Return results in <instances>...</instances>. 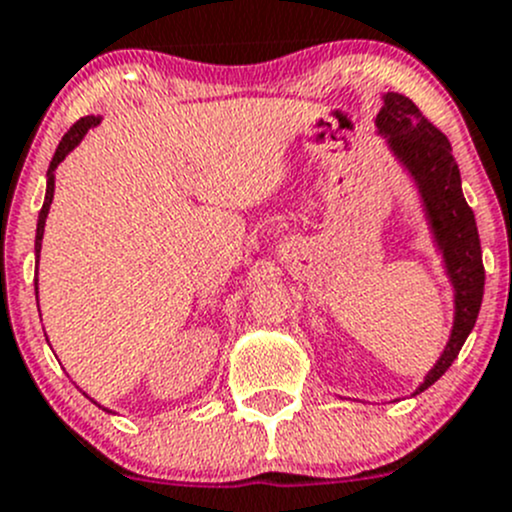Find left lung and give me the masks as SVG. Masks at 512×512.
Wrapping results in <instances>:
<instances>
[{"label": "left lung", "mask_w": 512, "mask_h": 512, "mask_svg": "<svg viewBox=\"0 0 512 512\" xmlns=\"http://www.w3.org/2000/svg\"><path fill=\"white\" fill-rule=\"evenodd\" d=\"M375 127L377 135L388 140L395 160L405 167L418 187L425 220L433 232L435 247L443 255L445 275L453 285V330L438 362L415 388L413 395H420L445 375L475 327L485 287L483 252L475 215L463 197L460 170L448 137L433 122H428V117H423L413 99L398 92L382 94V109L375 117Z\"/></svg>", "instance_id": "1"}]
</instances>
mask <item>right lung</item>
Listing matches in <instances>:
<instances>
[{"label":"right lung","mask_w":512,"mask_h":512,"mask_svg":"<svg viewBox=\"0 0 512 512\" xmlns=\"http://www.w3.org/2000/svg\"><path fill=\"white\" fill-rule=\"evenodd\" d=\"M102 122V117H94V114H89V117H82L79 122H74L72 127H69L67 135L62 137V142H59L57 152H54L52 162H49V170H47V195H44V205L42 210H39V220H37V237H34V257H37V265H39V252H42V237H44V222H47V215H49V205H52L54 200V170L59 167V162L64 160V157L69 155V152L74 150V147L79 145V142L84 140V135H87L92 127H97V124ZM34 292H37V280H34ZM107 410V408H102ZM109 413V410H107Z\"/></svg>","instance_id":"add662e5"}]
</instances>
